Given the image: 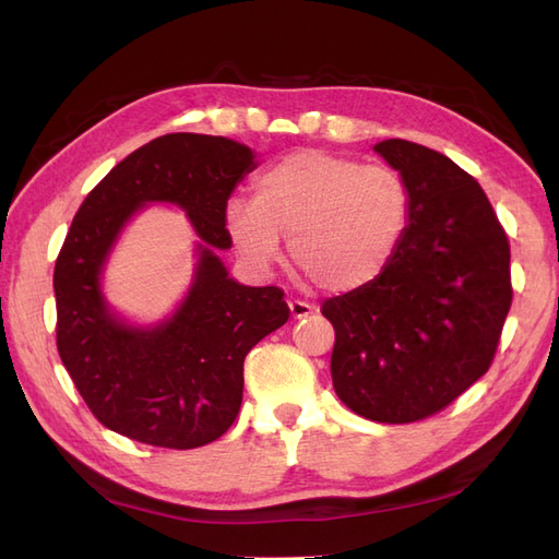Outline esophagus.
I'll return each instance as SVG.
<instances>
[{"label": "esophagus", "instance_id": "obj_1", "mask_svg": "<svg viewBox=\"0 0 559 559\" xmlns=\"http://www.w3.org/2000/svg\"><path fill=\"white\" fill-rule=\"evenodd\" d=\"M312 306L310 302H306V300H292L289 302V314H292V319H302V317H308V314H312Z\"/></svg>", "mask_w": 559, "mask_h": 559}]
</instances>
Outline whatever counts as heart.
I'll return each instance as SVG.
<instances>
[{"instance_id": "obj_1", "label": "heart", "mask_w": 559, "mask_h": 559, "mask_svg": "<svg viewBox=\"0 0 559 559\" xmlns=\"http://www.w3.org/2000/svg\"><path fill=\"white\" fill-rule=\"evenodd\" d=\"M230 240L253 267H267L289 238V257L312 289H366L392 263L408 226V191L384 165L298 148L253 181V198L228 200Z\"/></svg>"}]
</instances>
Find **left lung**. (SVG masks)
I'll use <instances>...</instances> for the list:
<instances>
[{
	"label": "left lung",
	"instance_id": "8db88e82",
	"mask_svg": "<svg viewBox=\"0 0 559 559\" xmlns=\"http://www.w3.org/2000/svg\"><path fill=\"white\" fill-rule=\"evenodd\" d=\"M378 156L408 191V226L392 263L366 289L329 298L331 378L357 415L405 425L464 394L495 359L511 310V247L480 183L415 142Z\"/></svg>",
	"mask_w": 559,
	"mask_h": 559
}]
</instances>
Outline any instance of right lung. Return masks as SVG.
Instances as JSON below:
<instances>
[{
  "mask_svg": "<svg viewBox=\"0 0 559 559\" xmlns=\"http://www.w3.org/2000/svg\"><path fill=\"white\" fill-rule=\"evenodd\" d=\"M259 165L228 138L173 132L118 163L83 200L56 261L58 352L91 413L146 445L191 450L224 436L240 413L245 357L289 319L277 286H245L216 251L230 249L224 210ZM148 204H173L197 233L190 292L173 316L134 325L102 280L124 226Z\"/></svg>",
  "mask_w": 559,
  "mask_h": 559,
  "instance_id": "add662e5",
  "label": "right lung"
}]
</instances>
